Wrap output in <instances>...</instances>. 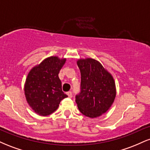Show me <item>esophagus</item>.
I'll return each mask as SVG.
<instances>
[{"label": "esophagus", "mask_w": 150, "mask_h": 150, "mask_svg": "<svg viewBox=\"0 0 150 150\" xmlns=\"http://www.w3.org/2000/svg\"><path fill=\"white\" fill-rule=\"evenodd\" d=\"M67 94V95L68 96V97L69 98H71L72 97V96H73V94H72V92H68L66 93Z\"/></svg>", "instance_id": "obj_1"}]
</instances>
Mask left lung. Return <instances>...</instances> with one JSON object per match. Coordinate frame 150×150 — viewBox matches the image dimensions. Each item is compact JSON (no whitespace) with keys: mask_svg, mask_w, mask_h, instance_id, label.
<instances>
[{"mask_svg":"<svg viewBox=\"0 0 150 150\" xmlns=\"http://www.w3.org/2000/svg\"><path fill=\"white\" fill-rule=\"evenodd\" d=\"M81 73L80 92L75 101L81 113L97 118L106 113L114 101L116 84L111 75L99 61L93 58L79 59Z\"/></svg>","mask_w":150,"mask_h":150,"instance_id":"1","label":"left lung"}]
</instances>
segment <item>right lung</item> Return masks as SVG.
Masks as SVG:
<instances>
[{
	"label": "right lung",
	"mask_w": 150,
	"mask_h": 150,
	"mask_svg": "<svg viewBox=\"0 0 150 150\" xmlns=\"http://www.w3.org/2000/svg\"><path fill=\"white\" fill-rule=\"evenodd\" d=\"M66 58L51 56L34 66L28 73L25 84L27 103L34 112L48 116L57 109L62 99L68 96L62 91L58 73Z\"/></svg>",
	"instance_id": "obj_1"
}]
</instances>
